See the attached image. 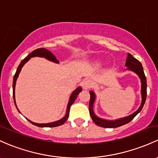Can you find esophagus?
Masks as SVG:
<instances>
[{
	"label": "esophagus",
	"mask_w": 158,
	"mask_h": 158,
	"mask_svg": "<svg viewBox=\"0 0 158 158\" xmlns=\"http://www.w3.org/2000/svg\"><path fill=\"white\" fill-rule=\"evenodd\" d=\"M81 85H82L83 89H85V90H87V89H90V88L92 87V82L91 80H89V79H84V80L82 82V83H81Z\"/></svg>",
	"instance_id": "esophagus-1"
}]
</instances>
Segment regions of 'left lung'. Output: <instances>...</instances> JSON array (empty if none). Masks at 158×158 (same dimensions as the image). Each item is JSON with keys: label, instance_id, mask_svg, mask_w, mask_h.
<instances>
[{"label": "left lung", "instance_id": "8db88e82", "mask_svg": "<svg viewBox=\"0 0 158 158\" xmlns=\"http://www.w3.org/2000/svg\"><path fill=\"white\" fill-rule=\"evenodd\" d=\"M126 66H127V70H131L132 72L135 73L139 76V79L141 80V94H142V103H141L140 107L137 110L135 111L133 114H130V115L127 116V117H123V118H119L114 119V120H109V119H105L100 118L98 117L94 112V104L96 99V95L93 91H90V101H89V113H90V116L92 117V120L94 121V123L96 125L99 126V127H104V128H117L121 126H123L125 124L128 123L132 120V119L142 110V107H143L144 104L145 103L146 96H147V82H146V77L145 73H144L143 67H142V64L135 59V57H132V54L128 53L127 60H126Z\"/></svg>", "mask_w": 158, "mask_h": 158}]
</instances>
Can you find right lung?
<instances>
[{"mask_svg": "<svg viewBox=\"0 0 158 158\" xmlns=\"http://www.w3.org/2000/svg\"><path fill=\"white\" fill-rule=\"evenodd\" d=\"M44 57L45 59L48 60H50V61H52V62L56 63V64H59V61L56 59L55 56H54V54L51 52V51H49L48 50H46L44 48H39V49L35 50V51H33L31 54H29L27 57H26V58H24V59L21 61V63L19 64V66L17 67V69H16V73H15L14 76H13V100H14L15 105H16V108H17V106H16V99H15V86H16V80H17V78H18V76H19V73H20L21 69H22L23 66H24L25 64H26V63H27L31 57ZM82 88H81L80 86H79V87L76 88L73 92H72L71 95L69 96V101H68L67 107H66V114L62 119L55 121V122L48 123H34V122H32V121L29 120V119H27V118L26 119H27L31 124H33V125H35V126H37V127H59V126H61L62 124H64L66 120H67L68 117H69V108H70L71 105L73 104L75 100H76V98H77L78 94H79V92H82ZM17 110H18V111L19 112V109L17 108Z\"/></svg>", "mask_w": 158, "mask_h": 158, "instance_id": "right-lung-1", "label": "right lung"}]
</instances>
